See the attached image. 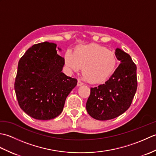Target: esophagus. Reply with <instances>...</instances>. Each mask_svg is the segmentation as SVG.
<instances>
[{
	"label": "esophagus",
	"instance_id": "obj_1",
	"mask_svg": "<svg viewBox=\"0 0 156 156\" xmlns=\"http://www.w3.org/2000/svg\"><path fill=\"white\" fill-rule=\"evenodd\" d=\"M83 84V83H82V82H81L80 80H78V83H77V86L78 87H80V86Z\"/></svg>",
	"mask_w": 156,
	"mask_h": 156
}]
</instances>
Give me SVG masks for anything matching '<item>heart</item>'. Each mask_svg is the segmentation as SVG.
Wrapping results in <instances>:
<instances>
[{"label": "heart", "instance_id": "obj_1", "mask_svg": "<svg viewBox=\"0 0 156 156\" xmlns=\"http://www.w3.org/2000/svg\"><path fill=\"white\" fill-rule=\"evenodd\" d=\"M66 64L72 70L78 72L82 68V74L90 83L107 80L113 74L117 66L115 53L104 46L91 44L80 46L73 53L65 55Z\"/></svg>", "mask_w": 156, "mask_h": 156}]
</instances>
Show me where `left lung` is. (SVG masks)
<instances>
[{
	"mask_svg": "<svg viewBox=\"0 0 156 156\" xmlns=\"http://www.w3.org/2000/svg\"><path fill=\"white\" fill-rule=\"evenodd\" d=\"M115 55L121 64L105 84L90 88L86 105L88 113L97 120H110L123 113L131 106L137 90L136 65L120 49H116Z\"/></svg>",
	"mask_w": 156,
	"mask_h": 156,
	"instance_id": "8db88e82",
	"label": "left lung"
}]
</instances>
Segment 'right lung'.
Masks as SVG:
<instances>
[{"label":"right lung","mask_w":156,"mask_h":156,"mask_svg":"<svg viewBox=\"0 0 156 156\" xmlns=\"http://www.w3.org/2000/svg\"><path fill=\"white\" fill-rule=\"evenodd\" d=\"M56 46L47 41L35 44L19 61L15 82L18 103L38 120L60 115L68 95L77 84L76 78L62 72L64 58L57 54Z\"/></svg>","instance_id":"1"}]
</instances>
